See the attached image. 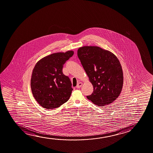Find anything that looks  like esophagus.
Segmentation results:
<instances>
[{
	"label": "esophagus",
	"instance_id": "obj_1",
	"mask_svg": "<svg viewBox=\"0 0 153 153\" xmlns=\"http://www.w3.org/2000/svg\"><path fill=\"white\" fill-rule=\"evenodd\" d=\"M82 82H79V83H78V85H76V88H79L82 86Z\"/></svg>",
	"mask_w": 153,
	"mask_h": 153
}]
</instances>
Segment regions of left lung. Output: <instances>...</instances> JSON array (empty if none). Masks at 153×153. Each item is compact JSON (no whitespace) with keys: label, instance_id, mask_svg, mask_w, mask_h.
<instances>
[{"label":"left lung","instance_id":"left-lung-1","mask_svg":"<svg viewBox=\"0 0 153 153\" xmlns=\"http://www.w3.org/2000/svg\"><path fill=\"white\" fill-rule=\"evenodd\" d=\"M78 56L93 86V92L86 97L97 106L112 103L123 87V71L117 58L108 50L94 46L80 48Z\"/></svg>","mask_w":153,"mask_h":153}]
</instances>
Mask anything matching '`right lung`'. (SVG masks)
Instances as JSON below:
<instances>
[{"label":"right lung","instance_id":"add662e5","mask_svg":"<svg viewBox=\"0 0 153 153\" xmlns=\"http://www.w3.org/2000/svg\"><path fill=\"white\" fill-rule=\"evenodd\" d=\"M74 54L72 51L50 54L36 63L32 71L31 88L37 102L48 110L60 106L68 101L73 90L63 65Z\"/></svg>","mask_w":153,"mask_h":153}]
</instances>
